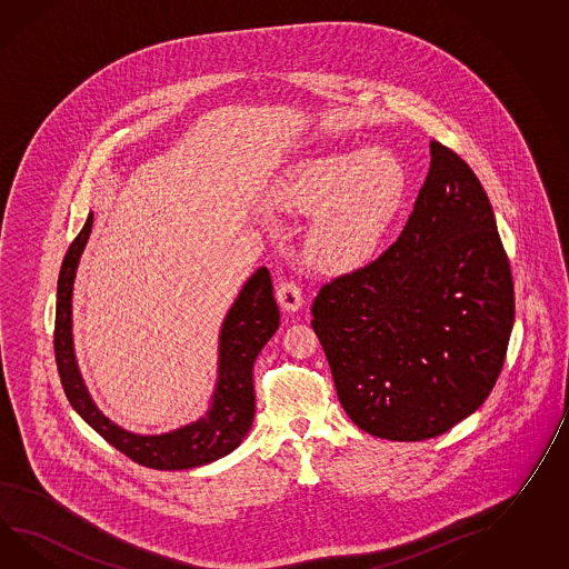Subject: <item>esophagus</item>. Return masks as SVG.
Masks as SVG:
<instances>
[{"label":"esophagus","instance_id":"esophagus-1","mask_svg":"<svg viewBox=\"0 0 569 569\" xmlns=\"http://www.w3.org/2000/svg\"><path fill=\"white\" fill-rule=\"evenodd\" d=\"M278 302L283 312H298L305 306V293L293 281H283L278 288Z\"/></svg>","mask_w":569,"mask_h":569}]
</instances>
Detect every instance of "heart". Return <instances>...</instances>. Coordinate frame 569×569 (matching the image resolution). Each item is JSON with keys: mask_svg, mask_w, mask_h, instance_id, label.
Here are the masks:
<instances>
[{"mask_svg": "<svg viewBox=\"0 0 569 569\" xmlns=\"http://www.w3.org/2000/svg\"><path fill=\"white\" fill-rule=\"evenodd\" d=\"M409 174L387 148L317 152L293 160L278 177L271 203L312 216L306 226V261L322 273H349L368 263L399 218Z\"/></svg>", "mask_w": 569, "mask_h": 569, "instance_id": "1", "label": "heart"}]
</instances>
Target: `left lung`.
<instances>
[{
	"label": "left lung",
	"instance_id": "obj_1",
	"mask_svg": "<svg viewBox=\"0 0 569 569\" xmlns=\"http://www.w3.org/2000/svg\"><path fill=\"white\" fill-rule=\"evenodd\" d=\"M312 317L337 397L370 436L436 438L486 402L512 335V271L486 189L460 156L430 141L399 240L327 283Z\"/></svg>",
	"mask_w": 569,
	"mask_h": 569
}]
</instances>
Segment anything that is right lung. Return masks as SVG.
Returning <instances> with one entry per match:
<instances>
[{"label":"right lung","instance_id":"add662e5","mask_svg":"<svg viewBox=\"0 0 569 569\" xmlns=\"http://www.w3.org/2000/svg\"><path fill=\"white\" fill-rule=\"evenodd\" d=\"M90 211L71 242L57 281L56 360L71 407L119 452L158 471H182L230 455L247 438L254 417L252 366L279 329V308L267 267H259L238 291L218 335V378L206 413L177 430L138 433L100 411L83 382L73 347V283L92 232Z\"/></svg>","mask_w":569,"mask_h":569}]
</instances>
